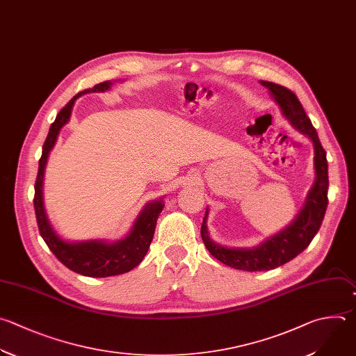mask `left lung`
Masks as SVG:
<instances>
[{
	"label": "left lung",
	"mask_w": 356,
	"mask_h": 356,
	"mask_svg": "<svg viewBox=\"0 0 356 356\" xmlns=\"http://www.w3.org/2000/svg\"><path fill=\"white\" fill-rule=\"evenodd\" d=\"M260 83L268 89L271 97L280 106L282 115L291 126L313 143L316 179L296 218L281 232L256 248H227L213 242L209 238L207 227V208L201 226V238L205 248L225 266L249 273L274 270L300 254L318 232L328 204V165L325 151L320 144L316 129L306 115L303 106L296 95L285 86L268 81H260Z\"/></svg>",
	"instance_id": "1"
}]
</instances>
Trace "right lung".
Here are the masks:
<instances>
[{
    "label": "right lung",
    "instance_id": "add662e5",
    "mask_svg": "<svg viewBox=\"0 0 356 356\" xmlns=\"http://www.w3.org/2000/svg\"><path fill=\"white\" fill-rule=\"evenodd\" d=\"M114 82L104 81L95 85L90 89L79 92L60 110L44 141L42 158L39 161V172L35 183L33 204H35L38 226L43 241L46 242L49 249L53 252V254L67 268L81 275L92 277V278H106L113 275H120L136 268L144 260L149 249V245L152 242L154 233H155V227H156V220L165 207L162 197L148 202L143 208V211L138 213L131 230L127 233L126 238L115 242H107L102 239L68 242L61 238L49 220L44 202H43V180H44V169L47 165V159L51 149L56 145L58 134L61 129L70 122L74 103L81 95L92 93V92H106L111 88Z\"/></svg>",
    "mask_w": 356,
    "mask_h": 356
}]
</instances>
